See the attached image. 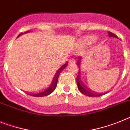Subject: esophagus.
<instances>
[{"label": "esophagus", "mask_w": 130, "mask_h": 130, "mask_svg": "<svg viewBox=\"0 0 130 130\" xmlns=\"http://www.w3.org/2000/svg\"><path fill=\"white\" fill-rule=\"evenodd\" d=\"M75 63V60L71 59L69 60V64H72V63Z\"/></svg>", "instance_id": "obj_1"}]
</instances>
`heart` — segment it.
Wrapping results in <instances>:
<instances>
[{
    "label": "heart",
    "instance_id": "obj_1",
    "mask_svg": "<svg viewBox=\"0 0 130 130\" xmlns=\"http://www.w3.org/2000/svg\"><path fill=\"white\" fill-rule=\"evenodd\" d=\"M96 37L94 36H89L83 39V42L86 45H90L95 41Z\"/></svg>",
    "mask_w": 130,
    "mask_h": 130
}]
</instances>
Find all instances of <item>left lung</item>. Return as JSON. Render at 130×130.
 I'll return each mask as SVG.
<instances>
[{"label": "left lung", "instance_id": "obj_1", "mask_svg": "<svg viewBox=\"0 0 130 130\" xmlns=\"http://www.w3.org/2000/svg\"><path fill=\"white\" fill-rule=\"evenodd\" d=\"M108 36L109 37H114V38H118L115 34H112V32L108 31ZM77 87H78V89L79 90L81 93L83 94L88 96H92V97H96V96H100L103 95L105 93L102 94H97L96 92H94L93 91L90 90L86 87V85L84 84L83 81L82 80V77H81V73H80V68H78V75L77 77Z\"/></svg>", "mask_w": 130, "mask_h": 130}]
</instances>
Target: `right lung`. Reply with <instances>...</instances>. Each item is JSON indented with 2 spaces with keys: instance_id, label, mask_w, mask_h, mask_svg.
Here are the masks:
<instances>
[{
  "instance_id": "right-lung-1",
  "label": "right lung",
  "mask_w": 130,
  "mask_h": 130,
  "mask_svg": "<svg viewBox=\"0 0 130 130\" xmlns=\"http://www.w3.org/2000/svg\"><path fill=\"white\" fill-rule=\"evenodd\" d=\"M28 32H30V31H26V32H24V33L20 34L18 35V38L19 36H22V34H24L28 33ZM67 64H68V63H65V65H63V66H61V67H60L59 69H57V70L55 71V73H54V76H53V77H52V80H51V82H50V85L48 86V87H47L45 90H44L43 91H42V92H39V93L28 94H30V95L31 96H33L41 97V96H47L49 95V94H50L52 92H53L57 87V80H58L59 75V74L61 73V72L65 68V67H67Z\"/></svg>"
}]
</instances>
